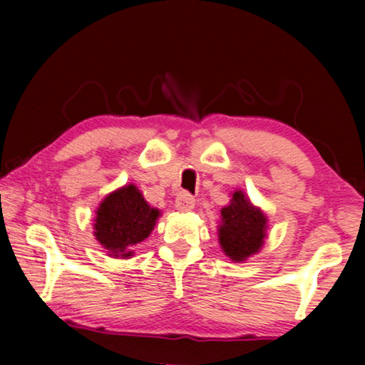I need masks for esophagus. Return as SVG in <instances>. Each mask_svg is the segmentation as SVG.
I'll return each mask as SVG.
<instances>
[{
  "label": "esophagus",
  "instance_id": "34e87169",
  "mask_svg": "<svg viewBox=\"0 0 365 365\" xmlns=\"http://www.w3.org/2000/svg\"><path fill=\"white\" fill-rule=\"evenodd\" d=\"M196 200L193 198V195H190L188 192H180L175 198V206L177 210L180 211H192L195 207Z\"/></svg>",
  "mask_w": 365,
  "mask_h": 365
}]
</instances>
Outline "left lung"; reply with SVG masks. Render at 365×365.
Wrapping results in <instances>:
<instances>
[{
	"mask_svg": "<svg viewBox=\"0 0 365 365\" xmlns=\"http://www.w3.org/2000/svg\"><path fill=\"white\" fill-rule=\"evenodd\" d=\"M221 216L219 242L225 255L234 262H244L259 250L266 235V216L252 206L244 193L235 192L230 205L221 210Z\"/></svg>",
	"mask_w": 365,
	"mask_h": 365,
	"instance_id": "left-lung-1",
	"label": "left lung"
}]
</instances>
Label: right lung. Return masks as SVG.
I'll return each mask as SVG.
<instances>
[{
    "label": "right lung",
    "mask_w": 365,
    "mask_h": 365,
    "mask_svg": "<svg viewBox=\"0 0 365 365\" xmlns=\"http://www.w3.org/2000/svg\"><path fill=\"white\" fill-rule=\"evenodd\" d=\"M159 211L144 201L135 185L110 193L102 201L96 217V239L110 255L128 258L133 247L141 244L154 229Z\"/></svg>",
    "instance_id": "obj_1"
}]
</instances>
